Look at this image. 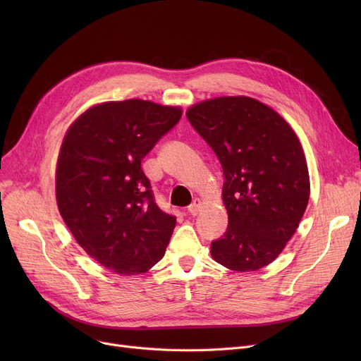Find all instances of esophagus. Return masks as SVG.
<instances>
[{
    "mask_svg": "<svg viewBox=\"0 0 361 361\" xmlns=\"http://www.w3.org/2000/svg\"><path fill=\"white\" fill-rule=\"evenodd\" d=\"M200 206H202L200 199H195V200L192 202V204L188 206V214L193 215V216H196V215L199 214V211H200Z\"/></svg>",
    "mask_w": 361,
    "mask_h": 361,
    "instance_id": "esophagus-1",
    "label": "esophagus"
}]
</instances>
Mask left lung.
<instances>
[{"mask_svg":"<svg viewBox=\"0 0 361 361\" xmlns=\"http://www.w3.org/2000/svg\"><path fill=\"white\" fill-rule=\"evenodd\" d=\"M185 116L224 171L228 226L211 244L214 260L235 272L268 267L297 231L310 197L297 135L275 109L249 97L202 101Z\"/></svg>","mask_w":361,"mask_h":361,"instance_id":"8db88e82","label":"left lung"}]
</instances>
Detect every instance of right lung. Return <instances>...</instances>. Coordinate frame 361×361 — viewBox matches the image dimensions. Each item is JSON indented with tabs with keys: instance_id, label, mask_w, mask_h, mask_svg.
<instances>
[{
	"instance_id": "add662e5",
	"label": "right lung",
	"mask_w": 361,
	"mask_h": 361,
	"mask_svg": "<svg viewBox=\"0 0 361 361\" xmlns=\"http://www.w3.org/2000/svg\"><path fill=\"white\" fill-rule=\"evenodd\" d=\"M181 106L143 99L87 108L68 127L55 169L59 211L104 268L140 275L164 257L176 218L162 212L140 166L181 118Z\"/></svg>"
}]
</instances>
